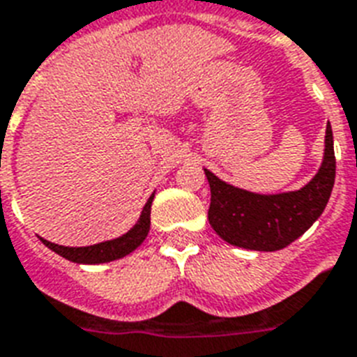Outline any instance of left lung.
I'll use <instances>...</instances> for the list:
<instances>
[{"label": "left lung", "mask_w": 357, "mask_h": 357, "mask_svg": "<svg viewBox=\"0 0 357 357\" xmlns=\"http://www.w3.org/2000/svg\"><path fill=\"white\" fill-rule=\"evenodd\" d=\"M211 187L209 224L226 243L257 252H276L296 241L321 217L335 181L332 126H326L319 172L302 189L257 195L238 189L204 168Z\"/></svg>", "instance_id": "obj_1"}]
</instances>
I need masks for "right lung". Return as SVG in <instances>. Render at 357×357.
I'll list each match as a JSON object with an SVG mask.
<instances>
[{"label":"right lung","instance_id":"right-lung-1","mask_svg":"<svg viewBox=\"0 0 357 357\" xmlns=\"http://www.w3.org/2000/svg\"><path fill=\"white\" fill-rule=\"evenodd\" d=\"M155 192L148 198L146 206L140 211L139 220L135 222V226L129 229L128 234L120 235L111 241H103V243L91 244V246H61V244L50 243L46 238L40 241L46 244L47 248L53 250L55 254H59L64 259L72 261V263H79V265H100V263H109V261L122 259L128 254H131L133 250H137L140 244L144 243V238L148 237L150 231V213H151V202H153Z\"/></svg>","mask_w":357,"mask_h":357}]
</instances>
